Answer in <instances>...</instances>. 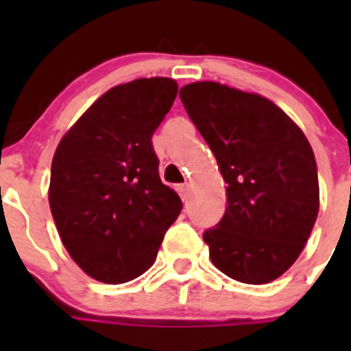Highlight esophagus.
Here are the masks:
<instances>
[{"instance_id":"esophagus-1","label":"esophagus","mask_w":351,"mask_h":351,"mask_svg":"<svg viewBox=\"0 0 351 351\" xmlns=\"http://www.w3.org/2000/svg\"><path fill=\"white\" fill-rule=\"evenodd\" d=\"M176 190H178V193H180V197H182V200H189V197H190L189 185H180Z\"/></svg>"}]
</instances>
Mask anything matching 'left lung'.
Instances as JSON below:
<instances>
[{
  "mask_svg": "<svg viewBox=\"0 0 351 351\" xmlns=\"http://www.w3.org/2000/svg\"><path fill=\"white\" fill-rule=\"evenodd\" d=\"M180 98L228 183L224 215L204 232L212 263L243 284H268L299 258L319 212L313 147L260 95L198 81Z\"/></svg>",
  "mask_w": 351,
  "mask_h": 351,
  "instance_id": "8db88e82",
  "label": "left lung"
}]
</instances>
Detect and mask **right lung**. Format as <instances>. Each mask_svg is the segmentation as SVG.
Wrapping results in <instances>:
<instances>
[{
  "mask_svg": "<svg viewBox=\"0 0 351 351\" xmlns=\"http://www.w3.org/2000/svg\"><path fill=\"white\" fill-rule=\"evenodd\" d=\"M178 84L141 77L98 98L61 139L49 204L61 241L95 280L123 284L154 263L183 204L162 185L153 134Z\"/></svg>",
  "mask_w": 351,
  "mask_h": 351,
  "instance_id": "right-lung-1",
  "label": "right lung"
}]
</instances>
